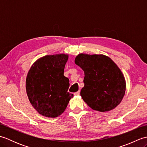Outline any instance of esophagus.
<instances>
[{"mask_svg": "<svg viewBox=\"0 0 147 147\" xmlns=\"http://www.w3.org/2000/svg\"><path fill=\"white\" fill-rule=\"evenodd\" d=\"M80 94V91L74 93V95H79Z\"/></svg>", "mask_w": 147, "mask_h": 147, "instance_id": "34e87169", "label": "esophagus"}]
</instances>
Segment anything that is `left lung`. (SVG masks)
<instances>
[{"mask_svg": "<svg viewBox=\"0 0 147 147\" xmlns=\"http://www.w3.org/2000/svg\"><path fill=\"white\" fill-rule=\"evenodd\" d=\"M75 64L85 73V86L80 95L90 107L107 112L120 104L126 91V82L120 69L104 55L80 54Z\"/></svg>", "mask_w": 147, "mask_h": 147, "instance_id": "left-lung-1", "label": "left lung"}]
</instances>
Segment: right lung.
<instances>
[{
	"label": "right lung",
	"mask_w": 147,
	"mask_h": 147,
	"mask_svg": "<svg viewBox=\"0 0 147 147\" xmlns=\"http://www.w3.org/2000/svg\"><path fill=\"white\" fill-rule=\"evenodd\" d=\"M65 54L45 55L34 63L26 80L27 95L40 114L56 117L62 114L73 97L67 92L69 80L64 76Z\"/></svg>",
	"instance_id": "obj_1"
}]
</instances>
